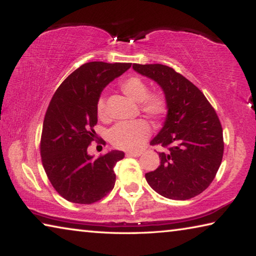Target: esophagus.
Wrapping results in <instances>:
<instances>
[{"mask_svg":"<svg viewBox=\"0 0 256 256\" xmlns=\"http://www.w3.org/2000/svg\"><path fill=\"white\" fill-rule=\"evenodd\" d=\"M141 151H128L125 154H126V157H138V156H141Z\"/></svg>","mask_w":256,"mask_h":256,"instance_id":"esophagus-1","label":"esophagus"}]
</instances>
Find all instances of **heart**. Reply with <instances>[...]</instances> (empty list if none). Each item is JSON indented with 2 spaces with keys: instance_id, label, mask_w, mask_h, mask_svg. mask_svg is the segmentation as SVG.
<instances>
[{
  "instance_id": "heart-1",
  "label": "heart",
  "mask_w": 256,
  "mask_h": 256,
  "mask_svg": "<svg viewBox=\"0 0 256 256\" xmlns=\"http://www.w3.org/2000/svg\"><path fill=\"white\" fill-rule=\"evenodd\" d=\"M120 89L125 96L138 104V110L146 118L159 122L168 110L167 100L162 94L149 92V86L138 76H128L120 84ZM99 120H107L105 100L100 98L97 102ZM150 134L149 124L144 120L120 122L108 131V140L118 149L134 150L144 144Z\"/></svg>"
}]
</instances>
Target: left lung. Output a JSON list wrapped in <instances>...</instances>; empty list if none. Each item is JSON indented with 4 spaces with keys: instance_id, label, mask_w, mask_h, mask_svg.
Returning a JSON list of instances; mask_svg holds the SVG:
<instances>
[{
    "instance_id": "8db88e82",
    "label": "left lung",
    "mask_w": 256,
    "mask_h": 256,
    "mask_svg": "<svg viewBox=\"0 0 256 256\" xmlns=\"http://www.w3.org/2000/svg\"><path fill=\"white\" fill-rule=\"evenodd\" d=\"M134 71L162 86L168 112L150 144L159 152L157 170L146 174L156 192L172 200H188L208 188L224 154L222 128L216 110L198 86L162 64H133Z\"/></svg>"
}]
</instances>
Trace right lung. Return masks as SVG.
<instances>
[{
  "label": "right lung",
  "instance_id": "1",
  "mask_svg": "<svg viewBox=\"0 0 256 256\" xmlns=\"http://www.w3.org/2000/svg\"><path fill=\"white\" fill-rule=\"evenodd\" d=\"M130 68L131 63H86L52 98L42 124V162L56 192L68 201L92 204L114 188V166L124 158L123 151L94 158L86 150L96 134V107L102 89Z\"/></svg>",
  "mask_w": 256,
  "mask_h": 256
}]
</instances>
